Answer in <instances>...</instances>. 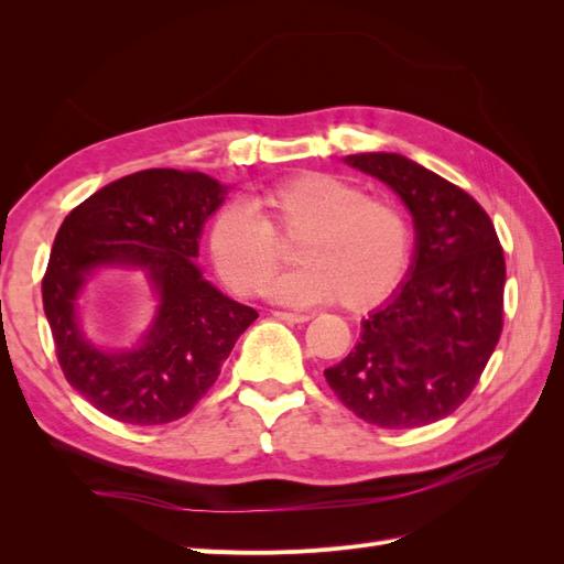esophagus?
<instances>
[{
    "label": "esophagus",
    "mask_w": 564,
    "mask_h": 564,
    "mask_svg": "<svg viewBox=\"0 0 564 564\" xmlns=\"http://www.w3.org/2000/svg\"><path fill=\"white\" fill-rule=\"evenodd\" d=\"M272 315H275V317H278V319H282V322H289V324H303V322H308V319H311V315H303V313H286V311H275Z\"/></svg>",
    "instance_id": "obj_1"
}]
</instances>
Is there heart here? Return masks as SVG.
<instances>
[{"label": "heart", "instance_id": "1", "mask_svg": "<svg viewBox=\"0 0 564 564\" xmlns=\"http://www.w3.org/2000/svg\"><path fill=\"white\" fill-rule=\"evenodd\" d=\"M249 207L253 215L228 204L207 235L212 265L235 294L263 292L284 263L280 242L296 240L301 268L270 286L272 299L301 305L336 299L346 311H367L404 275L412 251L404 214L344 178L305 172L265 187Z\"/></svg>", "mask_w": 564, "mask_h": 564}]
</instances>
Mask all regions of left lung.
Returning a JSON list of instances; mask_svg holds the SVG:
<instances>
[{"mask_svg": "<svg viewBox=\"0 0 564 564\" xmlns=\"http://www.w3.org/2000/svg\"><path fill=\"white\" fill-rule=\"evenodd\" d=\"M346 162L395 191L414 216L409 278L362 322L346 360L324 379L355 416L421 429L449 416L480 381L503 329V249L466 191L398 152Z\"/></svg>", "mask_w": 564, "mask_h": 564, "instance_id": "obj_1", "label": "left lung"}]
</instances>
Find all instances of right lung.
<instances>
[{
	"instance_id": "obj_1",
	"label": "right lung",
	"mask_w": 564,
	"mask_h": 564,
	"mask_svg": "<svg viewBox=\"0 0 564 564\" xmlns=\"http://www.w3.org/2000/svg\"><path fill=\"white\" fill-rule=\"evenodd\" d=\"M226 193L199 172L145 169L65 216L42 280L44 313L67 383L106 416L160 425L191 414L259 317L195 265L204 220ZM98 264H141L161 294L156 319L131 351L98 349L80 332L78 294Z\"/></svg>"
}]
</instances>
